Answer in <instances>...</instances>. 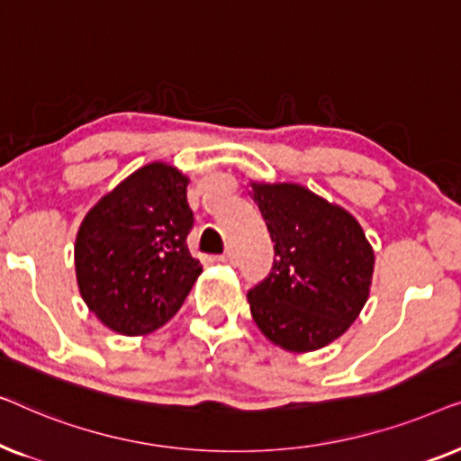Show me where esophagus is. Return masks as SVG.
<instances>
[{"mask_svg":"<svg viewBox=\"0 0 461 461\" xmlns=\"http://www.w3.org/2000/svg\"><path fill=\"white\" fill-rule=\"evenodd\" d=\"M218 260L222 264H230V267H235L237 256H235V251H224L222 256H218Z\"/></svg>","mask_w":461,"mask_h":461,"instance_id":"34e87169","label":"esophagus"}]
</instances>
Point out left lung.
Segmentation results:
<instances>
[{"label":"left lung","mask_w":461,"mask_h":461,"mask_svg":"<svg viewBox=\"0 0 461 461\" xmlns=\"http://www.w3.org/2000/svg\"><path fill=\"white\" fill-rule=\"evenodd\" d=\"M275 264L248 302L258 330L289 352L338 339L361 314L374 276V248L344 207L294 182H251Z\"/></svg>","instance_id":"obj_1"}]
</instances>
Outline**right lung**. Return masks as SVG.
Segmentation results:
<instances>
[{
  "mask_svg": "<svg viewBox=\"0 0 461 461\" xmlns=\"http://www.w3.org/2000/svg\"><path fill=\"white\" fill-rule=\"evenodd\" d=\"M186 186L178 167L153 161L86 213L75 239V275L81 298L111 331L159 330L203 270L186 248L193 229Z\"/></svg>",
  "mask_w": 461,
  "mask_h": 461,
  "instance_id": "right-lung-1",
  "label": "right lung"
}]
</instances>
